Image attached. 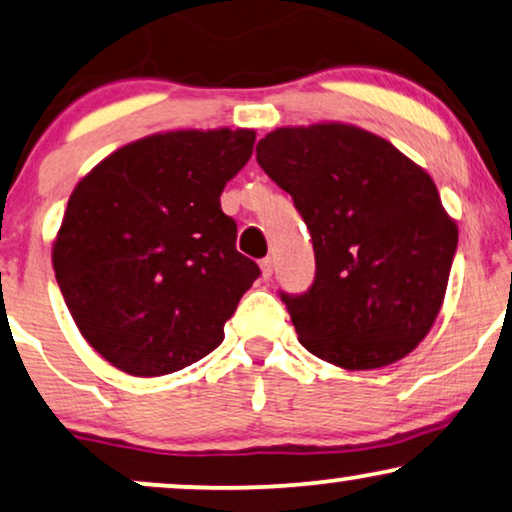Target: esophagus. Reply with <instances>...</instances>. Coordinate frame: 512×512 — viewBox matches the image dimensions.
Returning a JSON list of instances; mask_svg holds the SVG:
<instances>
[{
  "label": "esophagus",
  "instance_id": "34e87169",
  "mask_svg": "<svg viewBox=\"0 0 512 512\" xmlns=\"http://www.w3.org/2000/svg\"><path fill=\"white\" fill-rule=\"evenodd\" d=\"M261 272H263L265 280H270L272 272H275V258H272V256L263 258V261H261Z\"/></svg>",
  "mask_w": 512,
  "mask_h": 512
}]
</instances>
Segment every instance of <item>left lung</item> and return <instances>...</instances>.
<instances>
[{
  "instance_id": "left-lung-1",
  "label": "left lung",
  "mask_w": 512,
  "mask_h": 512,
  "mask_svg": "<svg viewBox=\"0 0 512 512\" xmlns=\"http://www.w3.org/2000/svg\"><path fill=\"white\" fill-rule=\"evenodd\" d=\"M256 162L313 237V284L280 291L303 348L353 371L409 355L440 313L459 244L433 178L348 124L284 126L258 141Z\"/></svg>"
}]
</instances>
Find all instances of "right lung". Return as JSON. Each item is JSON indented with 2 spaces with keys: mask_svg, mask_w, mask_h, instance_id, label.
I'll list each match as a JSON object with an SVG mask.
<instances>
[{
  "mask_svg": "<svg viewBox=\"0 0 512 512\" xmlns=\"http://www.w3.org/2000/svg\"><path fill=\"white\" fill-rule=\"evenodd\" d=\"M254 141L249 129L141 138L70 195L53 270L72 320L112 367L164 376L221 345L223 324L261 275L221 209Z\"/></svg>",
  "mask_w": 512,
  "mask_h": 512,
  "instance_id": "add662e5",
  "label": "right lung"
}]
</instances>
